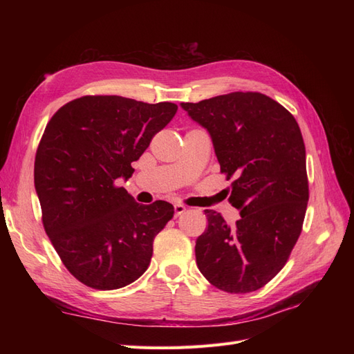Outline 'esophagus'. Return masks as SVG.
Listing matches in <instances>:
<instances>
[{"label":"esophagus","instance_id":"esophagus-1","mask_svg":"<svg viewBox=\"0 0 354 354\" xmlns=\"http://www.w3.org/2000/svg\"><path fill=\"white\" fill-rule=\"evenodd\" d=\"M186 211V207L185 205H181V203H176V205H174V216L176 217H178V216H181V214H183Z\"/></svg>","mask_w":354,"mask_h":354}]
</instances>
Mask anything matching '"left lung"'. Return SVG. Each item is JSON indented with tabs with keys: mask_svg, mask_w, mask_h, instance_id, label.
Listing matches in <instances>:
<instances>
[{
	"mask_svg": "<svg viewBox=\"0 0 354 354\" xmlns=\"http://www.w3.org/2000/svg\"><path fill=\"white\" fill-rule=\"evenodd\" d=\"M209 133L221 173L232 181L233 227L205 209L196 264L221 291L252 292L282 270L303 229L308 202L306 147L295 118L261 93L236 91L180 103Z\"/></svg>",
	"mask_w": 354,
	"mask_h": 354,
	"instance_id": "1",
	"label": "left lung"
}]
</instances>
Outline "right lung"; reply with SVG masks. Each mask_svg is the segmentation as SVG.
<instances>
[{
    "mask_svg": "<svg viewBox=\"0 0 354 354\" xmlns=\"http://www.w3.org/2000/svg\"><path fill=\"white\" fill-rule=\"evenodd\" d=\"M177 104L84 95L53 115L38 146L34 180L47 236L80 282L109 291L137 281L174 207L140 205L116 180L173 120Z\"/></svg>",
    "mask_w": 354,
    "mask_h": 354,
    "instance_id": "right-lung-1",
    "label": "right lung"
}]
</instances>
